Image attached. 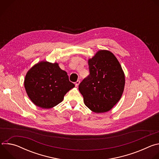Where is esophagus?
Here are the masks:
<instances>
[{
	"label": "esophagus",
	"instance_id": "34e87169",
	"mask_svg": "<svg viewBox=\"0 0 159 159\" xmlns=\"http://www.w3.org/2000/svg\"><path fill=\"white\" fill-rule=\"evenodd\" d=\"M79 84H80V80H77V82H75V85L76 87H78L79 85Z\"/></svg>",
	"mask_w": 159,
	"mask_h": 159
}]
</instances>
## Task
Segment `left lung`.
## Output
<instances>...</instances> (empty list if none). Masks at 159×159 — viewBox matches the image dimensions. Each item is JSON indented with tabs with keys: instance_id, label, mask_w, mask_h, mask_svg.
<instances>
[{
	"instance_id": "8db88e82",
	"label": "left lung",
	"mask_w": 159,
	"mask_h": 159,
	"mask_svg": "<svg viewBox=\"0 0 159 159\" xmlns=\"http://www.w3.org/2000/svg\"><path fill=\"white\" fill-rule=\"evenodd\" d=\"M89 75L79 84L85 105L96 113L111 110L120 99L125 78L121 66L112 53L99 50L89 60Z\"/></svg>"
}]
</instances>
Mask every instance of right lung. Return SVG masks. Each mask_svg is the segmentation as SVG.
<instances>
[{
    "label": "right lung",
    "mask_w": 159,
    "mask_h": 159,
    "mask_svg": "<svg viewBox=\"0 0 159 159\" xmlns=\"http://www.w3.org/2000/svg\"><path fill=\"white\" fill-rule=\"evenodd\" d=\"M75 85L70 82L67 73L57 63L42 61L27 72L25 87L31 101L43 109L52 108L60 103L68 91Z\"/></svg>",
    "instance_id": "right-lung-1"
}]
</instances>
